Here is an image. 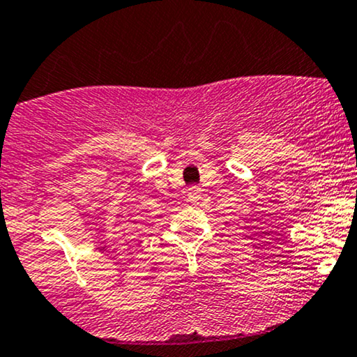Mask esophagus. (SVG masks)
<instances>
[{"label":"esophagus","mask_w":357,"mask_h":357,"mask_svg":"<svg viewBox=\"0 0 357 357\" xmlns=\"http://www.w3.org/2000/svg\"><path fill=\"white\" fill-rule=\"evenodd\" d=\"M187 199H189V202H192V204H197L200 199V189L199 187H190L189 189V192H187Z\"/></svg>","instance_id":"obj_1"}]
</instances>
